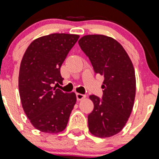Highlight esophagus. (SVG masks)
<instances>
[{
    "label": "esophagus",
    "mask_w": 159,
    "mask_h": 159,
    "mask_svg": "<svg viewBox=\"0 0 159 159\" xmlns=\"http://www.w3.org/2000/svg\"><path fill=\"white\" fill-rule=\"evenodd\" d=\"M86 98V96L83 95V94H81V93H77V99L78 101H81L82 99H84Z\"/></svg>",
    "instance_id": "34e87169"
}]
</instances>
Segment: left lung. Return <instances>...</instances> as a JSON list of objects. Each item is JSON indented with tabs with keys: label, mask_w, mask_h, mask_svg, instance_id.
Wrapping results in <instances>:
<instances>
[{
	"label": "left lung",
	"mask_w": 159,
	"mask_h": 159,
	"mask_svg": "<svg viewBox=\"0 0 159 159\" xmlns=\"http://www.w3.org/2000/svg\"><path fill=\"white\" fill-rule=\"evenodd\" d=\"M90 59L96 74L104 77L102 99L89 98L94 104L88 115V128L98 138H109L123 130L133 111L136 77L133 62L119 42L104 35H87L78 41Z\"/></svg>",
	"instance_id": "obj_1"
}]
</instances>
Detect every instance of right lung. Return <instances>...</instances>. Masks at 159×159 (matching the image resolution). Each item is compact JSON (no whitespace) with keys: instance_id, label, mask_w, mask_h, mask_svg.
Returning <instances> with one entry per match:
<instances>
[{"instance_id":"right-lung-1","label":"right lung","mask_w":159,"mask_h":159,"mask_svg":"<svg viewBox=\"0 0 159 159\" xmlns=\"http://www.w3.org/2000/svg\"><path fill=\"white\" fill-rule=\"evenodd\" d=\"M78 38L65 33L41 36L24 53L18 78L20 102L31 124L41 132L58 133L67 125L77 97L53 86L63 81L61 66Z\"/></svg>"}]
</instances>
